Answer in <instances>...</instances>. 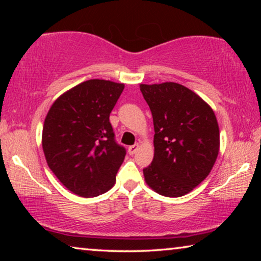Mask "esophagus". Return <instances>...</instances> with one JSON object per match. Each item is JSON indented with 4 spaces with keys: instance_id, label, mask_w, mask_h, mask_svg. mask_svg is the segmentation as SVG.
<instances>
[{
    "instance_id": "esophagus-1",
    "label": "esophagus",
    "mask_w": 261,
    "mask_h": 261,
    "mask_svg": "<svg viewBox=\"0 0 261 261\" xmlns=\"http://www.w3.org/2000/svg\"><path fill=\"white\" fill-rule=\"evenodd\" d=\"M138 148H139V144H135L127 148V152H129L130 155H134V154L138 151Z\"/></svg>"
}]
</instances>
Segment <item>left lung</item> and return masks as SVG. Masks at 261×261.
<instances>
[{
    "label": "left lung",
    "instance_id": "left-lung-1",
    "mask_svg": "<svg viewBox=\"0 0 261 261\" xmlns=\"http://www.w3.org/2000/svg\"><path fill=\"white\" fill-rule=\"evenodd\" d=\"M152 112L154 158L145 182L165 197H182L210 175L219 155L220 130L211 106L180 84H140Z\"/></svg>",
    "mask_w": 261,
    "mask_h": 261
}]
</instances>
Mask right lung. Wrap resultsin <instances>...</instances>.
<instances>
[{
	"label": "right lung",
	"instance_id": "1",
	"mask_svg": "<svg viewBox=\"0 0 261 261\" xmlns=\"http://www.w3.org/2000/svg\"><path fill=\"white\" fill-rule=\"evenodd\" d=\"M124 84L90 79L70 88L48 110L42 148L48 167L69 191L84 198L107 192L125 158L109 115Z\"/></svg>",
	"mask_w": 261,
	"mask_h": 261
}]
</instances>
